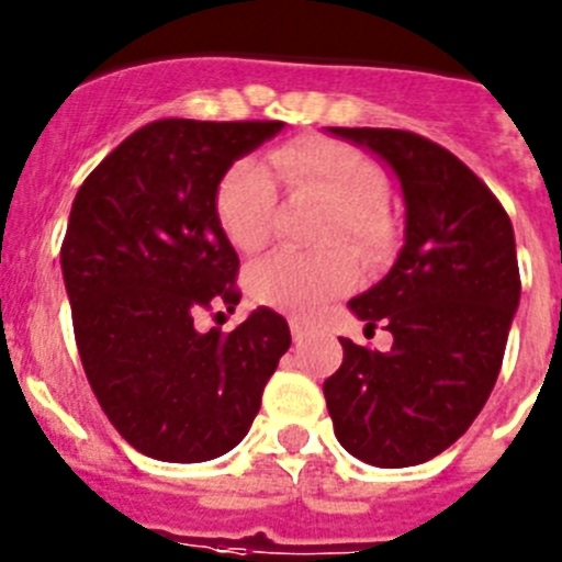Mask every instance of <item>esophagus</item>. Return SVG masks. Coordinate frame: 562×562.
I'll list each match as a JSON object with an SVG mask.
<instances>
[{
    "label": "esophagus",
    "mask_w": 562,
    "mask_h": 562,
    "mask_svg": "<svg viewBox=\"0 0 562 562\" xmlns=\"http://www.w3.org/2000/svg\"><path fill=\"white\" fill-rule=\"evenodd\" d=\"M290 331H292V339H295V342H301V339L308 334V323L290 321Z\"/></svg>",
    "instance_id": "esophagus-1"
}]
</instances>
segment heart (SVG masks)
Instances as JSON below:
<instances>
[{"label": "heart", "mask_w": 562, "mask_h": 562, "mask_svg": "<svg viewBox=\"0 0 562 562\" xmlns=\"http://www.w3.org/2000/svg\"><path fill=\"white\" fill-rule=\"evenodd\" d=\"M276 175L290 192H312L334 205L323 241L348 239L364 254H379L390 241L384 217L387 178L362 150L323 136H303L270 153ZM278 192L272 175L256 158H241L220 180L214 194L217 223L228 241L245 254L267 245L276 220ZM359 281L351 250L323 254L276 250L247 270V292L256 303L308 317Z\"/></svg>", "instance_id": "heart-1"}]
</instances>
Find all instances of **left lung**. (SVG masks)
Wrapping results in <instances>:
<instances>
[{
	"label": "left lung",
	"mask_w": 562,
	"mask_h": 562,
	"mask_svg": "<svg viewBox=\"0 0 562 562\" xmlns=\"http://www.w3.org/2000/svg\"><path fill=\"white\" fill-rule=\"evenodd\" d=\"M393 167L406 203L398 261L351 306L393 334L387 353L342 342L323 382L334 435L375 468L420 465L460 440L498 379L521 297L507 211L454 153L393 127H328Z\"/></svg>",
	"instance_id": "1"
}]
</instances>
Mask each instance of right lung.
I'll return each mask as SVG.
<instances>
[{
  "label": "right lung",
  "instance_id": "add662e5",
  "mask_svg": "<svg viewBox=\"0 0 562 562\" xmlns=\"http://www.w3.org/2000/svg\"><path fill=\"white\" fill-rule=\"evenodd\" d=\"M281 127L150 122L77 189L60 245L77 351L113 429L153 460L234 449L292 342L272 308L228 334L194 328L200 312H234L241 297L239 256L214 211L220 180Z\"/></svg>",
  "mask_w": 562,
  "mask_h": 562
}]
</instances>
